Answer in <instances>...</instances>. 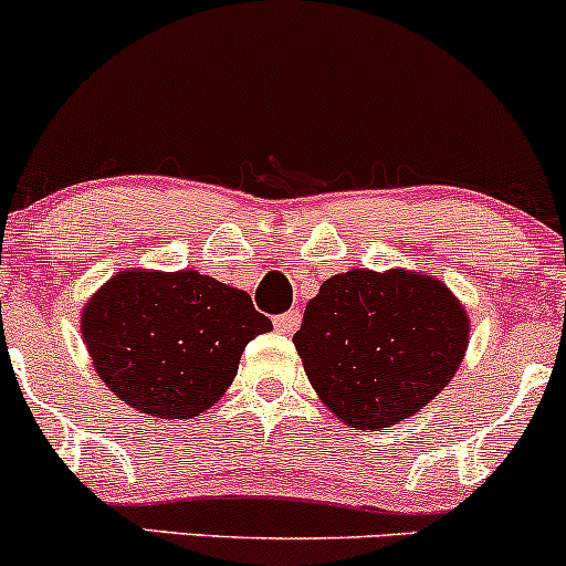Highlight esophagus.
Listing matches in <instances>:
<instances>
[{
	"label": "esophagus",
	"instance_id": "1",
	"mask_svg": "<svg viewBox=\"0 0 566 566\" xmlns=\"http://www.w3.org/2000/svg\"><path fill=\"white\" fill-rule=\"evenodd\" d=\"M297 324H301V314H297V311H287V314L276 316V319H274V327H276L282 335L295 333Z\"/></svg>",
	"mask_w": 566,
	"mask_h": 566
}]
</instances>
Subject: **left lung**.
<instances>
[{"instance_id": "1", "label": "left lung", "mask_w": 566, "mask_h": 566, "mask_svg": "<svg viewBox=\"0 0 566 566\" xmlns=\"http://www.w3.org/2000/svg\"><path fill=\"white\" fill-rule=\"evenodd\" d=\"M469 314L439 279L391 269L329 276L292 343L311 386L359 431L420 412L458 373Z\"/></svg>"}]
</instances>
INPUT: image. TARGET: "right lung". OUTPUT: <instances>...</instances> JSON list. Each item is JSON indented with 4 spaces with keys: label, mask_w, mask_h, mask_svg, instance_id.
Returning <instances> with one entry per match:
<instances>
[{
    "label": "right lung",
    "mask_w": 566,
    "mask_h": 566,
    "mask_svg": "<svg viewBox=\"0 0 566 566\" xmlns=\"http://www.w3.org/2000/svg\"><path fill=\"white\" fill-rule=\"evenodd\" d=\"M269 329L244 290L193 269L119 271L82 311L97 378L125 405L167 420L216 405L247 343Z\"/></svg>",
    "instance_id": "1"
}]
</instances>
